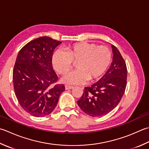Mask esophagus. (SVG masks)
Segmentation results:
<instances>
[{"instance_id":"esophagus-1","label":"esophagus","mask_w":149,"mask_h":149,"mask_svg":"<svg viewBox=\"0 0 149 149\" xmlns=\"http://www.w3.org/2000/svg\"><path fill=\"white\" fill-rule=\"evenodd\" d=\"M74 87L71 86H69V85H66L65 86V89L66 90H69V89H72Z\"/></svg>"}]
</instances>
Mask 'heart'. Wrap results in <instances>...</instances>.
<instances>
[{
  "instance_id": "heart-1",
  "label": "heart",
  "mask_w": 149,
  "mask_h": 149,
  "mask_svg": "<svg viewBox=\"0 0 149 149\" xmlns=\"http://www.w3.org/2000/svg\"><path fill=\"white\" fill-rule=\"evenodd\" d=\"M112 52L104 45L92 42H77L66 48V52L55 51L52 57L54 68L65 75L76 64L77 70L64 77L63 81L72 84H81L88 80L94 82L107 70L112 61Z\"/></svg>"
}]
</instances>
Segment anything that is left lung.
<instances>
[{
    "label": "left lung",
    "instance_id": "8db88e82",
    "mask_svg": "<svg viewBox=\"0 0 149 149\" xmlns=\"http://www.w3.org/2000/svg\"><path fill=\"white\" fill-rule=\"evenodd\" d=\"M113 61L103 77L91 86L85 87L77 101L83 111L92 117L107 114L120 102L127 86V68L124 59L112 45Z\"/></svg>",
    "mask_w": 149,
    "mask_h": 149
}]
</instances>
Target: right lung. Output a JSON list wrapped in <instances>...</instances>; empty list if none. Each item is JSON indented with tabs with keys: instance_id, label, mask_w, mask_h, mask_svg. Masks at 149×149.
Instances as JSON below:
<instances>
[{
	"instance_id": "right-lung-1",
	"label": "right lung",
	"mask_w": 149,
	"mask_h": 149,
	"mask_svg": "<svg viewBox=\"0 0 149 149\" xmlns=\"http://www.w3.org/2000/svg\"><path fill=\"white\" fill-rule=\"evenodd\" d=\"M61 43L49 37L37 38L19 51L13 70L14 91L20 106L35 117L49 114L65 90L52 67L54 49Z\"/></svg>"
}]
</instances>
